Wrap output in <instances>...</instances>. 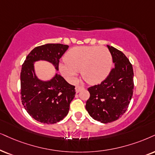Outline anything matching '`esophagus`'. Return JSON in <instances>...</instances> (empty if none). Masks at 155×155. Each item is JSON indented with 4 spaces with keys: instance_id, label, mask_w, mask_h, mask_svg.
I'll use <instances>...</instances> for the list:
<instances>
[{
    "instance_id": "34e87169",
    "label": "esophagus",
    "mask_w": 155,
    "mask_h": 155,
    "mask_svg": "<svg viewBox=\"0 0 155 155\" xmlns=\"http://www.w3.org/2000/svg\"><path fill=\"white\" fill-rule=\"evenodd\" d=\"M84 89V87H81V86H77V87H76V93H79V91H81V90Z\"/></svg>"
}]
</instances>
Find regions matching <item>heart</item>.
<instances>
[{
	"mask_svg": "<svg viewBox=\"0 0 155 155\" xmlns=\"http://www.w3.org/2000/svg\"><path fill=\"white\" fill-rule=\"evenodd\" d=\"M59 69L64 76L75 79L80 70L86 81L91 84L101 83L111 71L113 59L111 52L104 46H76L65 55Z\"/></svg>",
	"mask_w": 155,
	"mask_h": 155,
	"instance_id": "1",
	"label": "heart"
}]
</instances>
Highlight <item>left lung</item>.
I'll return each mask as SVG.
<instances>
[{
    "label": "left lung",
    "instance_id": "8db88e82",
    "mask_svg": "<svg viewBox=\"0 0 155 155\" xmlns=\"http://www.w3.org/2000/svg\"><path fill=\"white\" fill-rule=\"evenodd\" d=\"M112 56L114 68L98 85L88 89L90 94L86 109L95 120L112 122L122 116L128 108L134 89L132 65L122 52L107 45Z\"/></svg>",
    "mask_w": 155,
    "mask_h": 155
}]
</instances>
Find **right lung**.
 Returning a JSON list of instances; mask_svg holds the SVG:
<instances>
[{
	"instance_id": "1",
	"label": "right lung",
	"mask_w": 155,
	"mask_h": 155,
	"mask_svg": "<svg viewBox=\"0 0 155 155\" xmlns=\"http://www.w3.org/2000/svg\"><path fill=\"white\" fill-rule=\"evenodd\" d=\"M68 48V45L61 44L36 47L26 56L22 65L21 101L29 115L44 124H55L68 114L70 103L75 97V87L58 74L48 81L39 79L35 73L34 63L46 61L58 71L59 59Z\"/></svg>"
}]
</instances>
